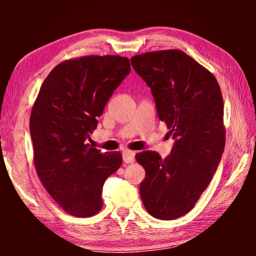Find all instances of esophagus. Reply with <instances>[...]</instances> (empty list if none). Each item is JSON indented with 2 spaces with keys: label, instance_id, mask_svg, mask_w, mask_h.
<instances>
[{
  "label": "esophagus",
  "instance_id": "1",
  "mask_svg": "<svg viewBox=\"0 0 256 256\" xmlns=\"http://www.w3.org/2000/svg\"><path fill=\"white\" fill-rule=\"evenodd\" d=\"M122 157H124V163H132L135 160V152L132 150H124L122 152Z\"/></svg>",
  "mask_w": 256,
  "mask_h": 256
}]
</instances>
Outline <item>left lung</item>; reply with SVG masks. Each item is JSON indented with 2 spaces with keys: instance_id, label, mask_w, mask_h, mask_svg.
I'll list each match as a JSON object with an SVG mask.
<instances>
[{
  "instance_id": "8db88e82",
  "label": "left lung",
  "mask_w": 256,
  "mask_h": 256,
  "mask_svg": "<svg viewBox=\"0 0 256 256\" xmlns=\"http://www.w3.org/2000/svg\"><path fill=\"white\" fill-rule=\"evenodd\" d=\"M130 60L152 88L160 120L176 140L166 158L150 150L136 154L146 169L140 194L154 218L177 219L194 208L222 160V90L208 68L180 50L146 52Z\"/></svg>"
}]
</instances>
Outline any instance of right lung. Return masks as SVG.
Masks as SVG:
<instances>
[{
  "mask_svg": "<svg viewBox=\"0 0 256 256\" xmlns=\"http://www.w3.org/2000/svg\"><path fill=\"white\" fill-rule=\"evenodd\" d=\"M130 72L121 56H84L58 64L45 78L30 115L34 164L48 194L68 214L85 218L102 208V186L122 164L86 140L107 101Z\"/></svg>",
  "mask_w": 256,
  "mask_h": 256,
  "instance_id": "right-lung-1",
  "label": "right lung"
}]
</instances>
